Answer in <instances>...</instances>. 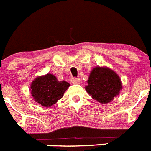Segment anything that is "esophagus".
Wrapping results in <instances>:
<instances>
[{
    "label": "esophagus",
    "instance_id": "1",
    "mask_svg": "<svg viewBox=\"0 0 151 151\" xmlns=\"http://www.w3.org/2000/svg\"><path fill=\"white\" fill-rule=\"evenodd\" d=\"M71 82L73 84H79L80 83V79L78 78H71Z\"/></svg>",
    "mask_w": 151,
    "mask_h": 151
}]
</instances>
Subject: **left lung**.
Wrapping results in <instances>:
<instances>
[{
    "label": "left lung",
    "instance_id": "1",
    "mask_svg": "<svg viewBox=\"0 0 151 151\" xmlns=\"http://www.w3.org/2000/svg\"><path fill=\"white\" fill-rule=\"evenodd\" d=\"M122 84L118 75L108 68H94L89 76L85 90L94 100L107 104L119 94Z\"/></svg>",
    "mask_w": 151,
    "mask_h": 151
}]
</instances>
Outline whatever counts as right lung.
Returning a JSON list of instances; mask_svg holds the SVG:
<instances>
[{"label": "right lung", "mask_w": 151, "mask_h": 151, "mask_svg": "<svg viewBox=\"0 0 151 151\" xmlns=\"http://www.w3.org/2000/svg\"><path fill=\"white\" fill-rule=\"evenodd\" d=\"M69 84L66 81L59 82L54 75L47 74L38 77L31 85L33 98L43 106H50L62 98Z\"/></svg>", "instance_id": "obj_1"}]
</instances>
